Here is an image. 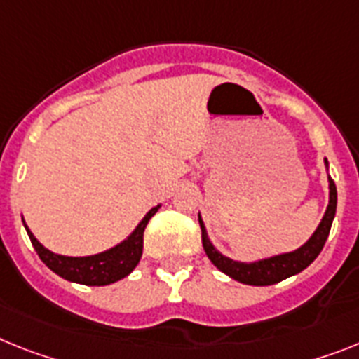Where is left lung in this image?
Masks as SVG:
<instances>
[{"instance_id":"8db88e82","label":"left lung","mask_w":359,"mask_h":359,"mask_svg":"<svg viewBox=\"0 0 359 359\" xmlns=\"http://www.w3.org/2000/svg\"><path fill=\"white\" fill-rule=\"evenodd\" d=\"M325 165L328 168V162L325 158ZM336 204H338V191H336V184L334 180L328 177V206L325 212L323 219L316 228L305 245L299 246L294 252L288 254H279L273 257L259 259V261H252V263H241V261H233V259L222 255L215 246L212 245V241L206 233V226L203 222V217L198 213V224L203 230V246L206 252L208 259L215 264L221 272L226 276H230L231 279H236L245 285H252V287H268V285H276V283L283 281L290 276L303 272L312 261L319 255V252L323 250L325 241H327L328 233H330V226H332L334 215H336Z\"/></svg>"}]
</instances>
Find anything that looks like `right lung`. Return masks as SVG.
I'll use <instances>...</instances> for the list:
<instances>
[{
    "label": "right lung",
    "instance_id": "obj_1",
    "mask_svg": "<svg viewBox=\"0 0 359 359\" xmlns=\"http://www.w3.org/2000/svg\"><path fill=\"white\" fill-rule=\"evenodd\" d=\"M158 208H161V204L151 208L144 215L142 221L138 222L137 228L131 231V236L128 239H123L120 245L100 252V254L86 255V257H69V255L54 254L32 236V231L27 228L25 222H23V226H25L29 239H31L32 246L38 252L40 259L54 273H58L60 277L71 283H78V285L105 287V285L120 281V279L133 272L140 257H142L144 230H146L149 219L158 212Z\"/></svg>",
    "mask_w": 359,
    "mask_h": 359
}]
</instances>
